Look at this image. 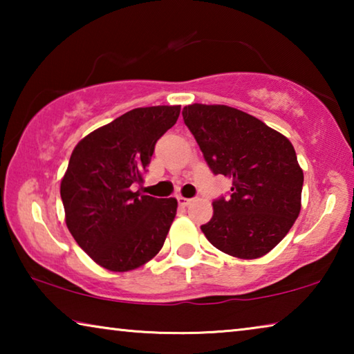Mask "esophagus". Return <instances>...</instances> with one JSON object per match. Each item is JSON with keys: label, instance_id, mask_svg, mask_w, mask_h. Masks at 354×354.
Listing matches in <instances>:
<instances>
[{"label": "esophagus", "instance_id": "34e87169", "mask_svg": "<svg viewBox=\"0 0 354 354\" xmlns=\"http://www.w3.org/2000/svg\"><path fill=\"white\" fill-rule=\"evenodd\" d=\"M178 203H179V206L185 207V206L190 205L192 200H190V198H184V196H178Z\"/></svg>", "mask_w": 354, "mask_h": 354}]
</instances>
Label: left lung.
Listing matches in <instances>:
<instances>
[{
  "label": "left lung",
  "mask_w": 354,
  "mask_h": 354,
  "mask_svg": "<svg viewBox=\"0 0 354 354\" xmlns=\"http://www.w3.org/2000/svg\"><path fill=\"white\" fill-rule=\"evenodd\" d=\"M185 127L214 175L232 179L231 196L212 203L201 231L215 248L257 259L283 241L301 209L303 170L290 140L250 113L225 104H190Z\"/></svg>",
  "instance_id": "left-lung-1"
}]
</instances>
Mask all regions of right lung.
I'll list each match as a JSON object with an SVG mask.
<instances>
[{
    "label": "right lung",
    "instance_id": "1",
    "mask_svg": "<svg viewBox=\"0 0 354 354\" xmlns=\"http://www.w3.org/2000/svg\"><path fill=\"white\" fill-rule=\"evenodd\" d=\"M181 106L137 107L84 137L61 181L65 223L76 243L111 272H129L159 253L175 220L176 198L134 192L154 145Z\"/></svg>",
    "mask_w": 354,
    "mask_h": 354
}]
</instances>
